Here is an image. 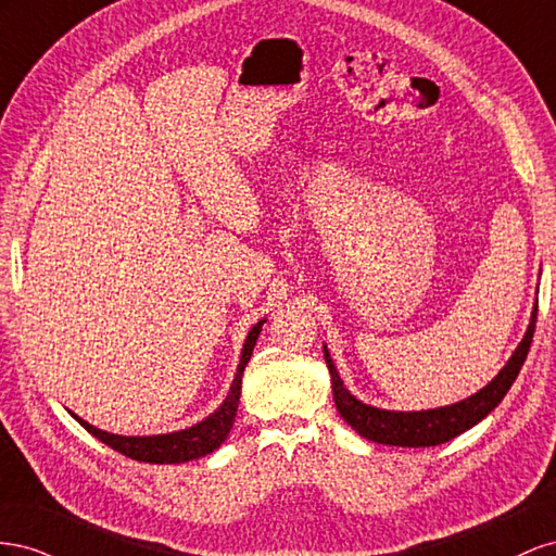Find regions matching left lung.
<instances>
[{
    "label": "left lung",
    "instance_id": "obj_1",
    "mask_svg": "<svg viewBox=\"0 0 556 556\" xmlns=\"http://www.w3.org/2000/svg\"><path fill=\"white\" fill-rule=\"evenodd\" d=\"M535 316H538V305H533L529 328L525 332V338H521V342L517 344L515 354L484 389H480L478 393H472L468 399L458 401L454 405L435 407V409L395 412V409H382V407L361 403L356 395L349 393V389L344 387L336 363H332L328 349L324 344L326 366L332 379V399H336L340 417L352 426L358 435L379 442V445H393V447H433V445H442V442H447L456 435H462L475 424H480L489 412L505 399V393L510 391L531 349Z\"/></svg>",
    "mask_w": 556,
    "mask_h": 556
}]
</instances>
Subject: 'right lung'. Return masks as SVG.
<instances>
[{
  "mask_svg": "<svg viewBox=\"0 0 556 556\" xmlns=\"http://www.w3.org/2000/svg\"><path fill=\"white\" fill-rule=\"evenodd\" d=\"M265 319H261L256 326L249 330V336L242 346V356H240V366H237L235 379L230 384V391L226 395V401L220 403L207 419H202L193 426L184 428V431H174V433H161V435H116V433H106L102 428H94L81 417H76L74 412L70 415L81 424L90 435L102 440L104 445L111 450L121 452L123 456L135 458V462H147V464H186L193 462V458L207 456L214 450L220 447L230 433L235 415H237V405H240V393H242V375L247 363L253 354V346H256V340L261 336Z\"/></svg>",
  "mask_w": 556,
  "mask_h": 556,
  "instance_id": "add662e5",
  "label": "right lung"
}]
</instances>
